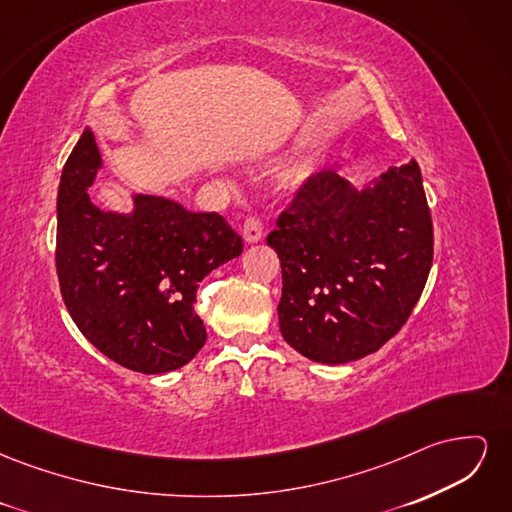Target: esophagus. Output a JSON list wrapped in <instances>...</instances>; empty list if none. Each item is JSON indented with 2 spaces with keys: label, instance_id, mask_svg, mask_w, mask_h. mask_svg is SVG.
Instances as JSON below:
<instances>
[{
  "label": "esophagus",
  "instance_id": "esophagus-1",
  "mask_svg": "<svg viewBox=\"0 0 512 512\" xmlns=\"http://www.w3.org/2000/svg\"><path fill=\"white\" fill-rule=\"evenodd\" d=\"M262 235H265V230H262L260 218L258 215H250V218H247L243 224V239L247 243H258L262 239Z\"/></svg>",
  "mask_w": 512,
  "mask_h": 512
}]
</instances>
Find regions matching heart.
Instances as JSON below:
<instances>
[{"label":"heart","instance_id":"1","mask_svg":"<svg viewBox=\"0 0 512 512\" xmlns=\"http://www.w3.org/2000/svg\"><path fill=\"white\" fill-rule=\"evenodd\" d=\"M301 177H303V166L301 164H292L282 173V181H286L288 185H294L297 181H301Z\"/></svg>","mask_w":512,"mask_h":512}]
</instances>
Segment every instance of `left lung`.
Returning a JSON list of instances; mask_svg holds the SVG:
<instances>
[{
	"mask_svg": "<svg viewBox=\"0 0 512 512\" xmlns=\"http://www.w3.org/2000/svg\"><path fill=\"white\" fill-rule=\"evenodd\" d=\"M267 243L282 265L286 342L316 363L363 359L404 327L431 269L421 168L391 166L363 190L333 170L307 177Z\"/></svg>",
	"mask_w": 512,
	"mask_h": 512,
	"instance_id": "1",
	"label": "left lung"
}]
</instances>
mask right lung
Returning <instances> with one entry per match:
<instances>
[{"instance_id": "add662e5", "label": "right lung", "mask_w": 512, "mask_h": 512, "mask_svg": "<svg viewBox=\"0 0 512 512\" xmlns=\"http://www.w3.org/2000/svg\"><path fill=\"white\" fill-rule=\"evenodd\" d=\"M102 158L87 128L61 170L55 265L79 331L104 356L141 374L190 363L207 342L194 312L198 282L243 252L218 213L134 194L130 213L91 203Z\"/></svg>"}]
</instances>
